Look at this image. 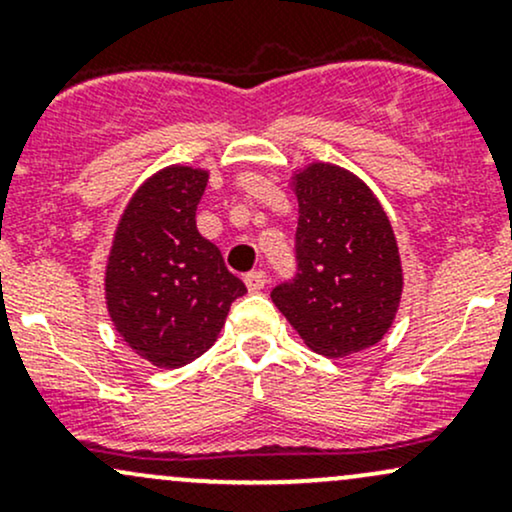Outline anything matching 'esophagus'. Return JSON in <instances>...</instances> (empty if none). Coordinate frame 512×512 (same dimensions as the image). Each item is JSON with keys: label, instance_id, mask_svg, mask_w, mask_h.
<instances>
[{"label": "esophagus", "instance_id": "esophagus-1", "mask_svg": "<svg viewBox=\"0 0 512 512\" xmlns=\"http://www.w3.org/2000/svg\"><path fill=\"white\" fill-rule=\"evenodd\" d=\"M245 286H248V291H252V293L262 291L264 286H267V274H264L262 269H255V272H248V274H245Z\"/></svg>", "mask_w": 512, "mask_h": 512}]
</instances>
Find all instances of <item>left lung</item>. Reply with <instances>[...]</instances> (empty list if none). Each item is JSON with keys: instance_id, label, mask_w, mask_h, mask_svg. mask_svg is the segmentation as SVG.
Listing matches in <instances>:
<instances>
[{"instance_id": "left-lung-1", "label": "left lung", "mask_w": 512, "mask_h": 512, "mask_svg": "<svg viewBox=\"0 0 512 512\" xmlns=\"http://www.w3.org/2000/svg\"><path fill=\"white\" fill-rule=\"evenodd\" d=\"M298 197L296 276L272 301L315 354L339 358L378 344L402 298L390 219L366 182L313 163L293 178Z\"/></svg>"}]
</instances>
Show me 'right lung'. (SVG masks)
<instances>
[{"label": "right lung", "instance_id": "obj_1", "mask_svg": "<svg viewBox=\"0 0 512 512\" xmlns=\"http://www.w3.org/2000/svg\"><path fill=\"white\" fill-rule=\"evenodd\" d=\"M209 173L170 166L129 199L105 269V301L129 349L158 368L195 361L248 293L221 250L197 231Z\"/></svg>", "mask_w": 512, "mask_h": 512}]
</instances>
